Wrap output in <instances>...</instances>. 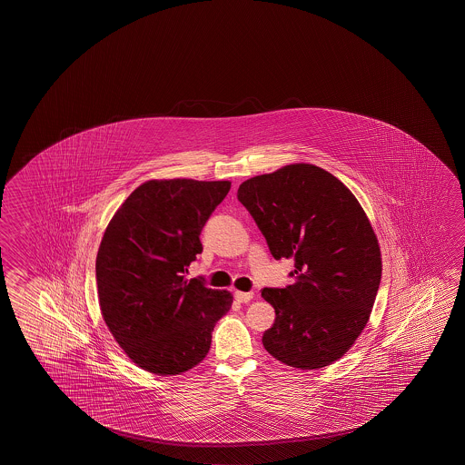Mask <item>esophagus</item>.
Segmentation results:
<instances>
[{"label":"esophagus","instance_id":"esophagus-1","mask_svg":"<svg viewBox=\"0 0 465 465\" xmlns=\"http://www.w3.org/2000/svg\"><path fill=\"white\" fill-rule=\"evenodd\" d=\"M252 297H254L252 292H240V290L235 292V300L240 303H248V302H252Z\"/></svg>","mask_w":465,"mask_h":465}]
</instances>
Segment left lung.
I'll return each instance as SVG.
<instances>
[{"mask_svg": "<svg viewBox=\"0 0 465 465\" xmlns=\"http://www.w3.org/2000/svg\"><path fill=\"white\" fill-rule=\"evenodd\" d=\"M238 199L275 259H293L295 282L262 289L274 306L262 345L300 370L332 365L370 321L381 250L371 222L345 184L312 163H290L240 184Z\"/></svg>", "mask_w": 465, "mask_h": 465, "instance_id": "1", "label": "left lung"}]
</instances>
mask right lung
I'll return each mask as SVG.
<instances>
[{
    "label": "right lung",
    "instance_id": "obj_1",
    "mask_svg": "<svg viewBox=\"0 0 465 465\" xmlns=\"http://www.w3.org/2000/svg\"><path fill=\"white\" fill-rule=\"evenodd\" d=\"M230 186L149 180L108 222L95 261L100 312L131 361L149 373L173 376L199 365L215 322L232 308L229 290L184 275L203 252L201 230Z\"/></svg>",
    "mask_w": 465,
    "mask_h": 465
}]
</instances>
